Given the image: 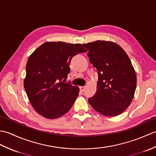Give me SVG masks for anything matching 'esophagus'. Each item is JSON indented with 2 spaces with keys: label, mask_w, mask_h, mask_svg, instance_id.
Returning <instances> with one entry per match:
<instances>
[{
  "label": "esophagus",
  "mask_w": 156,
  "mask_h": 156,
  "mask_svg": "<svg viewBox=\"0 0 156 156\" xmlns=\"http://www.w3.org/2000/svg\"><path fill=\"white\" fill-rule=\"evenodd\" d=\"M80 91L81 92H84L86 89L85 87H80Z\"/></svg>",
  "instance_id": "obj_1"
}]
</instances>
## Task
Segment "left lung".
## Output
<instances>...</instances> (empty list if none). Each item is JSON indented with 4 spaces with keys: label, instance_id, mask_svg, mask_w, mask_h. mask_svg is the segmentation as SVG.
Masks as SVG:
<instances>
[{
    "label": "left lung",
    "instance_id": "obj_1",
    "mask_svg": "<svg viewBox=\"0 0 156 156\" xmlns=\"http://www.w3.org/2000/svg\"><path fill=\"white\" fill-rule=\"evenodd\" d=\"M97 68V90L88 101L95 111L108 117L121 114L133 100L137 78L127 54L115 43L96 41L83 44Z\"/></svg>",
    "mask_w": 156,
    "mask_h": 156
}]
</instances>
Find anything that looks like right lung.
Here are the masks:
<instances>
[{"instance_id":"obj_1","label":"right lung","mask_w":156,"mask_h":156,"mask_svg":"<svg viewBox=\"0 0 156 156\" xmlns=\"http://www.w3.org/2000/svg\"><path fill=\"white\" fill-rule=\"evenodd\" d=\"M87 51L80 44L46 42L30 55L24 87L39 114L56 119L69 111L80 90L70 82H64L70 72L69 63L74 56Z\"/></svg>"}]
</instances>
